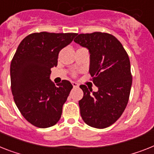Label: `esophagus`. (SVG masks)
Masks as SVG:
<instances>
[{
    "label": "esophagus",
    "mask_w": 154,
    "mask_h": 154,
    "mask_svg": "<svg viewBox=\"0 0 154 154\" xmlns=\"http://www.w3.org/2000/svg\"><path fill=\"white\" fill-rule=\"evenodd\" d=\"M72 86H73V87H74V88H77V87H79V85L78 83H77V82H72Z\"/></svg>",
    "instance_id": "esophagus-1"
}]
</instances>
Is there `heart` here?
<instances>
[{"label": "heart", "instance_id": "obj_1", "mask_svg": "<svg viewBox=\"0 0 154 154\" xmlns=\"http://www.w3.org/2000/svg\"><path fill=\"white\" fill-rule=\"evenodd\" d=\"M74 75H75V74H74Z\"/></svg>", "mask_w": 154, "mask_h": 154}]
</instances>
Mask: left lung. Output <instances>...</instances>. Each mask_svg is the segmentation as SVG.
<instances>
[{
	"label": "left lung",
	"mask_w": 154,
	"mask_h": 154,
	"mask_svg": "<svg viewBox=\"0 0 154 154\" xmlns=\"http://www.w3.org/2000/svg\"><path fill=\"white\" fill-rule=\"evenodd\" d=\"M90 52V74L98 88L93 92L79 86L83 97L79 101L80 114L87 125L105 128L113 124L128 105L132 76L128 53L120 41L108 33L80 34L74 40Z\"/></svg>",
	"instance_id": "left-lung-1"
}]
</instances>
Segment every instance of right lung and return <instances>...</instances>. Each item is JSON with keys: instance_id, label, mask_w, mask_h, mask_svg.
<instances>
[{"instance_id": "obj_1", "label": "right lung", "mask_w": 154, "mask_h": 154, "mask_svg": "<svg viewBox=\"0 0 154 154\" xmlns=\"http://www.w3.org/2000/svg\"><path fill=\"white\" fill-rule=\"evenodd\" d=\"M75 33L40 32L20 42L10 67L11 89L20 112L29 123L40 128L55 125L72 85L68 80L55 84L49 79L57 65L60 51L72 42Z\"/></svg>"}]
</instances>
